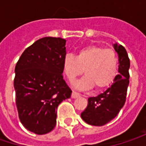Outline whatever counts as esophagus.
Returning <instances> with one entry per match:
<instances>
[{"mask_svg": "<svg viewBox=\"0 0 146 146\" xmlns=\"http://www.w3.org/2000/svg\"><path fill=\"white\" fill-rule=\"evenodd\" d=\"M79 96H80V95H79L78 93H77V92H75V91H73V93H72V98H73V99L78 98V97H79Z\"/></svg>", "mask_w": 146, "mask_h": 146, "instance_id": "1", "label": "esophagus"}]
</instances>
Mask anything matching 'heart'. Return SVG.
I'll return each instance as SVG.
<instances>
[{"mask_svg": "<svg viewBox=\"0 0 146 146\" xmlns=\"http://www.w3.org/2000/svg\"><path fill=\"white\" fill-rule=\"evenodd\" d=\"M63 71L69 81H73L83 73L86 75L73 84L78 90L96 87L103 90L114 81L118 68V60L112 50L98 45H88L80 49L76 57L68 54L63 59Z\"/></svg>", "mask_w": 146, "mask_h": 146, "instance_id": "b5f03b06", "label": "heart"}]
</instances>
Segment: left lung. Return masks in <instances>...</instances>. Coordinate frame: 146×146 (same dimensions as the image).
<instances>
[{
	"mask_svg": "<svg viewBox=\"0 0 146 146\" xmlns=\"http://www.w3.org/2000/svg\"><path fill=\"white\" fill-rule=\"evenodd\" d=\"M113 48L118 55V74L103 93L88 99V106L81 113V117L90 125L102 126L111 121L117 117L126 101L130 62L123 45L115 43Z\"/></svg>",
	"mask_w": 146,
	"mask_h": 146,
	"instance_id": "8db88e82",
	"label": "left lung"
}]
</instances>
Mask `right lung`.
<instances>
[{"label": "right lung", "instance_id": "obj_1", "mask_svg": "<svg viewBox=\"0 0 146 146\" xmlns=\"http://www.w3.org/2000/svg\"><path fill=\"white\" fill-rule=\"evenodd\" d=\"M66 40L44 37L21 55L15 67L14 89L19 119L36 134L50 132L56 123L57 106L71 97L63 80Z\"/></svg>", "mask_w": 146, "mask_h": 146}]
</instances>
